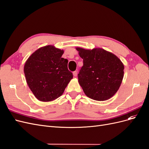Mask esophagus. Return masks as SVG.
Returning <instances> with one entry per match:
<instances>
[{
    "label": "esophagus",
    "mask_w": 149,
    "mask_h": 149,
    "mask_svg": "<svg viewBox=\"0 0 149 149\" xmlns=\"http://www.w3.org/2000/svg\"><path fill=\"white\" fill-rule=\"evenodd\" d=\"M73 74L74 76H77V71H73Z\"/></svg>",
    "instance_id": "34e87169"
}]
</instances>
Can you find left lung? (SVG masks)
<instances>
[{"label":"left lung","mask_w":149,"mask_h":149,"mask_svg":"<svg viewBox=\"0 0 149 149\" xmlns=\"http://www.w3.org/2000/svg\"><path fill=\"white\" fill-rule=\"evenodd\" d=\"M76 49L83 59L78 76L84 94L96 101L109 100L118 91L123 81V62L114 54L101 48Z\"/></svg>","instance_id":"1"}]
</instances>
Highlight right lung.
<instances>
[{"mask_svg": "<svg viewBox=\"0 0 149 149\" xmlns=\"http://www.w3.org/2000/svg\"><path fill=\"white\" fill-rule=\"evenodd\" d=\"M63 53L53 45L45 46L33 52L25 62L26 83L40 101H52L61 96L73 78L68 69V61L61 58Z\"/></svg>", "mask_w": 149, "mask_h": 149, "instance_id": "add662e5", "label": "right lung"}]
</instances>
